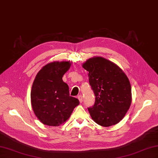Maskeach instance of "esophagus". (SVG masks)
Instances as JSON below:
<instances>
[{"label": "esophagus", "mask_w": 158, "mask_h": 158, "mask_svg": "<svg viewBox=\"0 0 158 158\" xmlns=\"http://www.w3.org/2000/svg\"><path fill=\"white\" fill-rule=\"evenodd\" d=\"M78 99H79V101H80V103H82V102H83V98H82V95H78Z\"/></svg>", "instance_id": "1"}]
</instances>
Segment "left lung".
Segmentation results:
<instances>
[{
    "label": "left lung",
    "instance_id": "left-lung-1",
    "mask_svg": "<svg viewBox=\"0 0 158 158\" xmlns=\"http://www.w3.org/2000/svg\"><path fill=\"white\" fill-rule=\"evenodd\" d=\"M89 72V82L95 95L94 106L88 108L93 120L103 127L116 125L125 117L131 104V86L117 65L102 57L83 64Z\"/></svg>",
    "mask_w": 158,
    "mask_h": 158
}]
</instances>
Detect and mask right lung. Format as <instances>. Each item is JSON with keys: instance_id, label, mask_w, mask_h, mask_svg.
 Listing matches in <instances>:
<instances>
[{"instance_id": "obj_1", "label": "right lung", "mask_w": 158, "mask_h": 158, "mask_svg": "<svg viewBox=\"0 0 158 158\" xmlns=\"http://www.w3.org/2000/svg\"><path fill=\"white\" fill-rule=\"evenodd\" d=\"M70 66L69 62H54L37 73L31 91L33 111L44 125L59 126L70 117L79 100L70 96L69 85L63 80Z\"/></svg>"}]
</instances>
